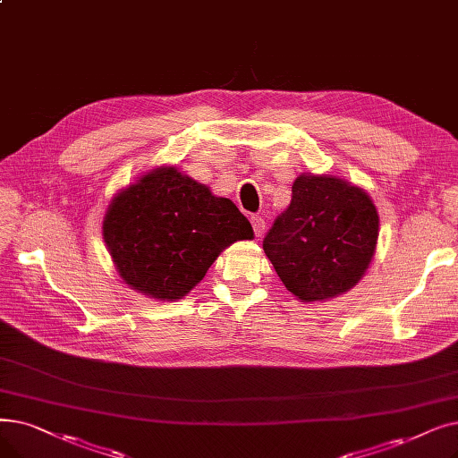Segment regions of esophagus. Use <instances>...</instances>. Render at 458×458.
I'll list each match as a JSON object with an SVG mask.
<instances>
[{
  "label": "esophagus",
  "instance_id": "1",
  "mask_svg": "<svg viewBox=\"0 0 458 458\" xmlns=\"http://www.w3.org/2000/svg\"><path fill=\"white\" fill-rule=\"evenodd\" d=\"M250 225H252V230H254V235H256V237H260V235L264 233V230H266V221H264L262 216L252 215V216H250Z\"/></svg>",
  "mask_w": 458,
  "mask_h": 458
}]
</instances>
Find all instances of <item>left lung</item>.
Returning a JSON list of instances; mask_svg holds the SVG:
<instances>
[{
    "mask_svg": "<svg viewBox=\"0 0 458 458\" xmlns=\"http://www.w3.org/2000/svg\"><path fill=\"white\" fill-rule=\"evenodd\" d=\"M370 196L335 175L301 174L275 218L264 250L283 284L303 303L341 295L361 281L377 242Z\"/></svg>",
    "mask_w": 458,
    "mask_h": 458,
    "instance_id": "left-lung-1",
    "label": "left lung"
}]
</instances>
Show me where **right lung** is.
Here are the masks:
<instances>
[{"label":"right lung","instance_id":"obj_1","mask_svg":"<svg viewBox=\"0 0 458 458\" xmlns=\"http://www.w3.org/2000/svg\"><path fill=\"white\" fill-rule=\"evenodd\" d=\"M103 237L132 290L153 300H182L233 242L252 240L247 216L228 198L161 166L114 196Z\"/></svg>","mask_w":458,"mask_h":458}]
</instances>
